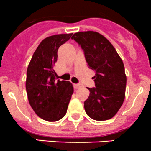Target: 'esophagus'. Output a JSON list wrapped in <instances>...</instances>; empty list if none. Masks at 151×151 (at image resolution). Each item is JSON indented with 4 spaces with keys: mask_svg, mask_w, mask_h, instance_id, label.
Instances as JSON below:
<instances>
[{
    "mask_svg": "<svg viewBox=\"0 0 151 151\" xmlns=\"http://www.w3.org/2000/svg\"><path fill=\"white\" fill-rule=\"evenodd\" d=\"M80 86H81V85L78 84V83H74V84H73V87L75 88V89H78Z\"/></svg>",
    "mask_w": 151,
    "mask_h": 151,
    "instance_id": "1",
    "label": "esophagus"
}]
</instances>
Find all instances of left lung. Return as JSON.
Wrapping results in <instances>:
<instances>
[{"label": "left lung", "instance_id": "8db88e82", "mask_svg": "<svg viewBox=\"0 0 151 151\" xmlns=\"http://www.w3.org/2000/svg\"><path fill=\"white\" fill-rule=\"evenodd\" d=\"M72 39L80 45L89 68L95 72V87L87 88L90 93L84 101L85 111L93 120H109L125 99L126 76L123 60L111 42L96 31L75 33Z\"/></svg>", "mask_w": 151, "mask_h": 151}]
</instances>
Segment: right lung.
<instances>
[{"instance_id":"1","label":"right lung","mask_w":151,"mask_h":151,"mask_svg":"<svg viewBox=\"0 0 151 151\" xmlns=\"http://www.w3.org/2000/svg\"><path fill=\"white\" fill-rule=\"evenodd\" d=\"M72 34H56L44 39L36 49L27 69L25 87L28 102L34 112L47 121H58L64 117L73 94L72 83L57 80L53 69L58 49Z\"/></svg>"}]
</instances>
